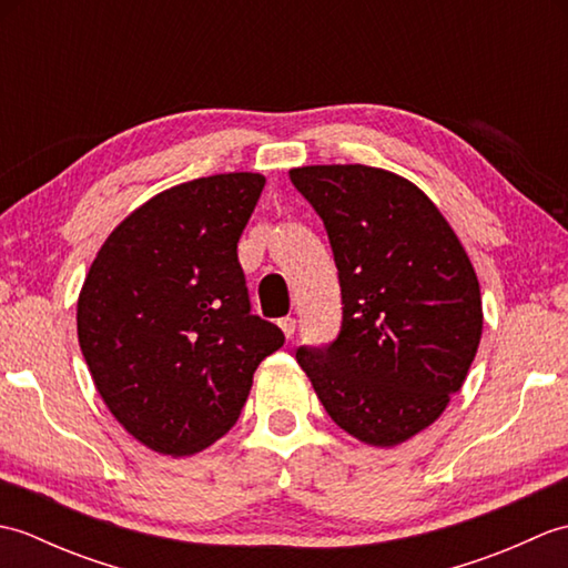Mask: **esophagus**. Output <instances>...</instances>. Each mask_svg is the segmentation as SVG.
Instances as JSON below:
<instances>
[{"instance_id": "34e87169", "label": "esophagus", "mask_w": 568, "mask_h": 568, "mask_svg": "<svg viewBox=\"0 0 568 568\" xmlns=\"http://www.w3.org/2000/svg\"><path fill=\"white\" fill-rule=\"evenodd\" d=\"M277 327H281L287 339H291L297 329V322H295V317H283V320H277Z\"/></svg>"}]
</instances>
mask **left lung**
I'll return each instance as SVG.
<instances>
[{
  "instance_id": "left-lung-1",
  "label": "left lung",
  "mask_w": 568,
  "mask_h": 568,
  "mask_svg": "<svg viewBox=\"0 0 568 568\" xmlns=\"http://www.w3.org/2000/svg\"><path fill=\"white\" fill-rule=\"evenodd\" d=\"M342 287V329L297 364L352 437L395 446L429 427L478 352L480 287L462 241L409 180L368 165L293 168Z\"/></svg>"
}]
</instances>
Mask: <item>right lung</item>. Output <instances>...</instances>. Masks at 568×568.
<instances>
[{"mask_svg": "<svg viewBox=\"0 0 568 568\" xmlns=\"http://www.w3.org/2000/svg\"><path fill=\"white\" fill-rule=\"evenodd\" d=\"M265 178H197L141 204L104 241L78 300V339L131 437L187 456L234 427L253 371L285 344L251 315L236 244Z\"/></svg>", "mask_w": 568, "mask_h": 568, "instance_id": "right-lung-1", "label": "right lung"}]
</instances>
